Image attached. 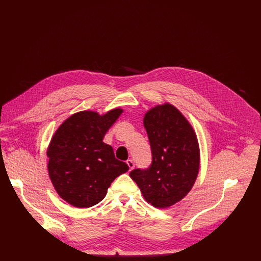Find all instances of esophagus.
I'll return each mask as SVG.
<instances>
[{"mask_svg":"<svg viewBox=\"0 0 261 261\" xmlns=\"http://www.w3.org/2000/svg\"><path fill=\"white\" fill-rule=\"evenodd\" d=\"M127 164H128V166H129V170H132V169L134 168V162H133L131 159L127 160Z\"/></svg>","mask_w":261,"mask_h":261,"instance_id":"esophagus-1","label":"esophagus"}]
</instances>
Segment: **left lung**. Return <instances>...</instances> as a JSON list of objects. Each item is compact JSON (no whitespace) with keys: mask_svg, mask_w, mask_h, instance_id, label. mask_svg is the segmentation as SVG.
<instances>
[{"mask_svg":"<svg viewBox=\"0 0 261 261\" xmlns=\"http://www.w3.org/2000/svg\"><path fill=\"white\" fill-rule=\"evenodd\" d=\"M143 126L152 150L147 169H134L130 177L144 199L158 208L180 201L192 189L200 165L196 133L170 103L156 105L144 115Z\"/></svg>","mask_w":261,"mask_h":261,"instance_id":"left-lung-1","label":"left lung"}]
</instances>
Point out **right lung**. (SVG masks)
<instances>
[{
  "mask_svg": "<svg viewBox=\"0 0 261 261\" xmlns=\"http://www.w3.org/2000/svg\"><path fill=\"white\" fill-rule=\"evenodd\" d=\"M122 108L105 115L84 110L69 117L55 132L47 147V168L57 193L80 208L99 203L115 178L128 171L109 144L103 142Z\"/></svg>",
  "mask_w": 261,
  "mask_h": 261,
  "instance_id": "right-lung-1",
  "label": "right lung"
}]
</instances>
